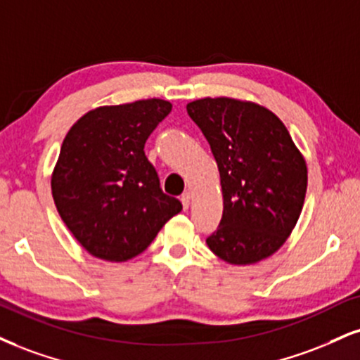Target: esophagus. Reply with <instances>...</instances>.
Returning a JSON list of instances; mask_svg holds the SVG:
<instances>
[{
    "label": "esophagus",
    "mask_w": 360,
    "mask_h": 360,
    "mask_svg": "<svg viewBox=\"0 0 360 360\" xmlns=\"http://www.w3.org/2000/svg\"><path fill=\"white\" fill-rule=\"evenodd\" d=\"M181 202H183L184 210H188L189 205H191V193H184L183 196H181Z\"/></svg>",
    "instance_id": "1"
}]
</instances>
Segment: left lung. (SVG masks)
Returning <instances> with one entry per match:
<instances>
[{"label":"left lung","mask_w":360,"mask_h":360,"mask_svg":"<svg viewBox=\"0 0 360 360\" xmlns=\"http://www.w3.org/2000/svg\"><path fill=\"white\" fill-rule=\"evenodd\" d=\"M186 109L210 142L221 179L223 218L207 246L238 266L271 257L300 218L305 158L283 122L259 103L206 97Z\"/></svg>","instance_id":"left-lung-1"}]
</instances>
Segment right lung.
<instances>
[{"instance_id":"add662e5","label":"right lung","mask_w":360,"mask_h":360,"mask_svg":"<svg viewBox=\"0 0 360 360\" xmlns=\"http://www.w3.org/2000/svg\"><path fill=\"white\" fill-rule=\"evenodd\" d=\"M172 109L162 98L102 105L82 115L63 139L51 172L56 211L95 258L127 262L141 255L183 210L167 196L144 144Z\"/></svg>"}]
</instances>
